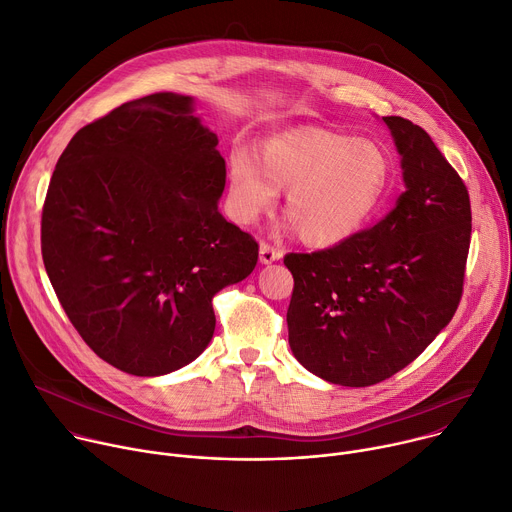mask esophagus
<instances>
[{
	"label": "esophagus",
	"mask_w": 512,
	"mask_h": 512,
	"mask_svg": "<svg viewBox=\"0 0 512 512\" xmlns=\"http://www.w3.org/2000/svg\"><path fill=\"white\" fill-rule=\"evenodd\" d=\"M277 259H282V251H280V249H275V247L269 245V243H261V245H259V261H261V263L269 265V263H273V261H277Z\"/></svg>",
	"instance_id": "esophagus-1"
}]
</instances>
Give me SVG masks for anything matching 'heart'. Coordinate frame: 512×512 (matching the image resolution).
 <instances>
[{
	"label": "heart",
	"instance_id": "b5f03b06",
	"mask_svg": "<svg viewBox=\"0 0 512 512\" xmlns=\"http://www.w3.org/2000/svg\"><path fill=\"white\" fill-rule=\"evenodd\" d=\"M394 179L390 153L349 134L304 126L277 132L257 157H228L226 206L241 224L255 222L286 192V216L310 247H335L376 216Z\"/></svg>",
	"mask_w": 512,
	"mask_h": 512
}]
</instances>
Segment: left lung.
<instances>
[{"label":"left lung","instance_id":"left-lung-1","mask_svg":"<svg viewBox=\"0 0 512 512\" xmlns=\"http://www.w3.org/2000/svg\"><path fill=\"white\" fill-rule=\"evenodd\" d=\"M400 155L404 192L369 230L341 245L284 257L294 275V357L331 384L374 386L421 355L463 292L472 210L468 188L431 136L382 118Z\"/></svg>","mask_w":512,"mask_h":512}]
</instances>
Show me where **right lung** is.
Returning a JSON list of instances; mask_svg holds the SVG:
<instances>
[{"instance_id":"obj_1","label":"right lung","mask_w":512,"mask_h":512,"mask_svg":"<svg viewBox=\"0 0 512 512\" xmlns=\"http://www.w3.org/2000/svg\"><path fill=\"white\" fill-rule=\"evenodd\" d=\"M194 98L163 91L83 126L42 208V261L98 357L153 378L194 361L212 298L255 269L259 247L218 212L226 165Z\"/></svg>"}]
</instances>
